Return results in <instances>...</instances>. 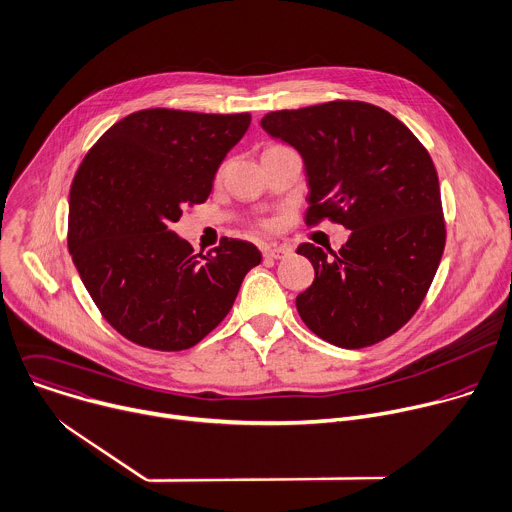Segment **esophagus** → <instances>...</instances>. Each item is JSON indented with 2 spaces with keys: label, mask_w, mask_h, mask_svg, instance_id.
I'll list each match as a JSON object with an SVG mask.
<instances>
[{
  "label": "esophagus",
  "mask_w": 512,
  "mask_h": 512,
  "mask_svg": "<svg viewBox=\"0 0 512 512\" xmlns=\"http://www.w3.org/2000/svg\"><path fill=\"white\" fill-rule=\"evenodd\" d=\"M292 250L288 248V246H264L262 248V254L266 256V258H274V260H280V258H284V256H288Z\"/></svg>",
  "instance_id": "1"
}]
</instances>
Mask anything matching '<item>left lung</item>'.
Here are the masks:
<instances>
[{
    "label": "left lung",
    "instance_id": "obj_1",
    "mask_svg": "<svg viewBox=\"0 0 512 512\" xmlns=\"http://www.w3.org/2000/svg\"><path fill=\"white\" fill-rule=\"evenodd\" d=\"M260 127L302 157L306 224L329 218L351 230L339 252L296 248L315 268L296 296L300 319L343 349L393 335L418 311L446 244L430 153L393 115L359 100L268 113Z\"/></svg>",
    "mask_w": 512,
    "mask_h": 512
}]
</instances>
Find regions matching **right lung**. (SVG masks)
<instances>
[{
    "mask_svg": "<svg viewBox=\"0 0 512 512\" xmlns=\"http://www.w3.org/2000/svg\"><path fill=\"white\" fill-rule=\"evenodd\" d=\"M252 117L147 109L115 123L80 163L68 248L98 311L129 341L181 351L230 313L260 250L224 238L193 254L171 224L203 203Z\"/></svg>",
    "mask_w": 512,
    "mask_h": 512,
    "instance_id": "add662e5",
    "label": "right lung"
}]
</instances>
